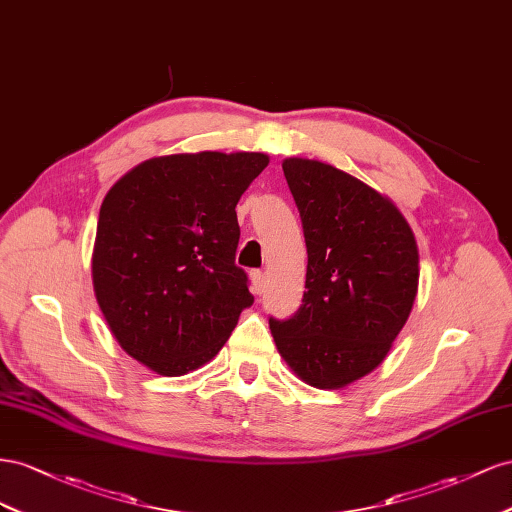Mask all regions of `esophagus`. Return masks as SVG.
Returning a JSON list of instances; mask_svg holds the SVG:
<instances>
[{
	"label": "esophagus",
	"mask_w": 512,
	"mask_h": 512,
	"mask_svg": "<svg viewBox=\"0 0 512 512\" xmlns=\"http://www.w3.org/2000/svg\"><path fill=\"white\" fill-rule=\"evenodd\" d=\"M251 283H253L255 294H261V291L266 289V272L251 270Z\"/></svg>",
	"instance_id": "1"
}]
</instances>
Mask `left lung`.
<instances>
[{"instance_id": "obj_1", "label": "left lung", "mask_w": 512, "mask_h": 512, "mask_svg": "<svg viewBox=\"0 0 512 512\" xmlns=\"http://www.w3.org/2000/svg\"><path fill=\"white\" fill-rule=\"evenodd\" d=\"M300 212L306 291L287 319L270 317L279 354L302 382L343 388L390 352L418 291V246L394 203L337 167L287 158Z\"/></svg>"}]
</instances>
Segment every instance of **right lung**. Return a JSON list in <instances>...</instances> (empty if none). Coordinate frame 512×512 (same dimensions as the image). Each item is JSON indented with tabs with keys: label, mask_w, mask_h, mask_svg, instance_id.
<instances>
[{
	"label": "right lung",
	"mask_w": 512,
	"mask_h": 512,
	"mask_svg": "<svg viewBox=\"0 0 512 512\" xmlns=\"http://www.w3.org/2000/svg\"><path fill=\"white\" fill-rule=\"evenodd\" d=\"M259 152L145 160L111 186L92 255L96 300L124 352L160 375L212 360L253 304L236 266V206Z\"/></svg>",
	"instance_id": "obj_1"
}]
</instances>
